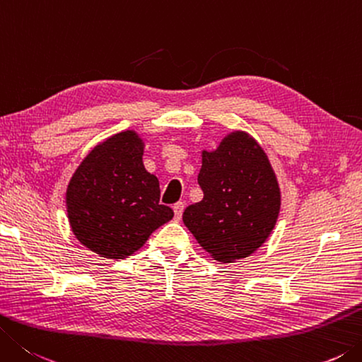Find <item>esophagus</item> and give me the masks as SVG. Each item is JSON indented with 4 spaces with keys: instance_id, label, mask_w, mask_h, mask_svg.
<instances>
[{
    "instance_id": "obj_1",
    "label": "esophagus",
    "mask_w": 362,
    "mask_h": 362,
    "mask_svg": "<svg viewBox=\"0 0 362 362\" xmlns=\"http://www.w3.org/2000/svg\"><path fill=\"white\" fill-rule=\"evenodd\" d=\"M173 211H175V219L180 221L181 216H182V211H184V203L182 202H178L173 204Z\"/></svg>"
}]
</instances>
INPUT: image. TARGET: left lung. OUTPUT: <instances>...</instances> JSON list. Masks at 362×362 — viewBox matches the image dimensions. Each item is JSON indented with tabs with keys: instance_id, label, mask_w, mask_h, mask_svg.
<instances>
[{
	"instance_id": "8db88e82",
	"label": "left lung",
	"mask_w": 362,
	"mask_h": 362,
	"mask_svg": "<svg viewBox=\"0 0 362 362\" xmlns=\"http://www.w3.org/2000/svg\"><path fill=\"white\" fill-rule=\"evenodd\" d=\"M203 200L182 222L211 257L233 263L268 240L281 211V189L268 156L247 132L235 131L214 151L202 153Z\"/></svg>"
}]
</instances>
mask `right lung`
<instances>
[{
	"instance_id": "1",
	"label": "right lung",
	"mask_w": 362,
	"mask_h": 362,
	"mask_svg": "<svg viewBox=\"0 0 362 362\" xmlns=\"http://www.w3.org/2000/svg\"><path fill=\"white\" fill-rule=\"evenodd\" d=\"M143 148L135 131L113 135L91 149L67 186L74 235L99 257L132 255L172 221L173 209L159 203V180L143 165Z\"/></svg>"
}]
</instances>
